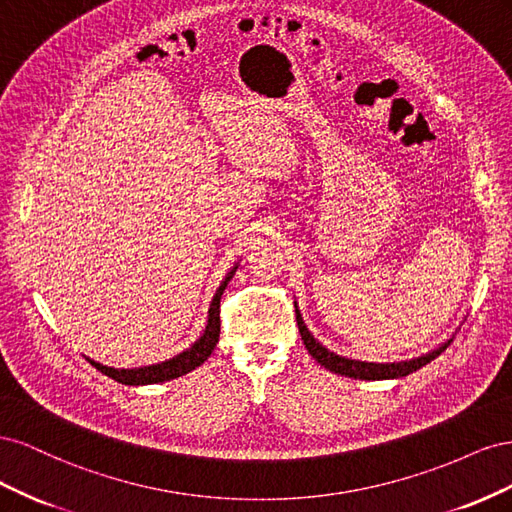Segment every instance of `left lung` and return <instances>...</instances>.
Wrapping results in <instances>:
<instances>
[{
	"mask_svg": "<svg viewBox=\"0 0 512 512\" xmlns=\"http://www.w3.org/2000/svg\"><path fill=\"white\" fill-rule=\"evenodd\" d=\"M294 312H297V324H299V333L303 344L307 348V352L314 356V359L324 367L333 371V374L339 376H348L354 380H393V378H404L412 371L421 369L423 365L431 363L436 356H440L448 346H451L453 337L446 339L444 344H440L438 348H433L427 354L416 356V359L410 361H397V363H367V361H356V359H346V356L331 352L329 348H324L318 339L309 333V329L305 327L303 316H301V309L294 303Z\"/></svg>",
	"mask_w": 512,
	"mask_h": 512,
	"instance_id": "1",
	"label": "left lung"
}]
</instances>
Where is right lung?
<instances>
[{
  "mask_svg": "<svg viewBox=\"0 0 512 512\" xmlns=\"http://www.w3.org/2000/svg\"><path fill=\"white\" fill-rule=\"evenodd\" d=\"M239 265L232 267L226 277L222 280L220 288L215 290L213 299L209 303V316H207V327L203 331V335H200L196 342L185 348L183 352H179L177 356H173V359L168 361H162V363H156V365H145V367H134V369H115V367H106L102 363H96L94 359L87 361L94 365L98 371H102L104 376L113 378L115 382H121V384H128V386H143V384H158V382H168V380H175L179 376H185L190 374L192 369L203 365L215 344H218L220 339V299H222V292L224 288L228 286V282L232 280V275H235Z\"/></svg>",
  "mask_w": 512,
  "mask_h": 512,
  "instance_id": "1",
  "label": "right lung"
}]
</instances>
